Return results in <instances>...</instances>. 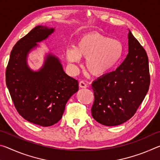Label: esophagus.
Here are the masks:
<instances>
[{
  "instance_id": "obj_1",
  "label": "esophagus",
  "mask_w": 160,
  "mask_h": 160,
  "mask_svg": "<svg viewBox=\"0 0 160 160\" xmlns=\"http://www.w3.org/2000/svg\"><path fill=\"white\" fill-rule=\"evenodd\" d=\"M79 86L81 88H86L87 87H88L87 84L84 82V81H80V82H79Z\"/></svg>"
}]
</instances>
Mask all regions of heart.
Returning <instances> with one entry per match:
<instances>
[{"label": "heart", "mask_w": 160, "mask_h": 160, "mask_svg": "<svg viewBox=\"0 0 160 160\" xmlns=\"http://www.w3.org/2000/svg\"><path fill=\"white\" fill-rule=\"evenodd\" d=\"M122 42L116 39L93 32L82 35L76 47L68 48L66 56L70 64L86 58L85 67L89 73L102 76L114 68L123 53Z\"/></svg>", "instance_id": "1"}]
</instances>
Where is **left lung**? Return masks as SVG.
Masks as SVG:
<instances>
[{
	"mask_svg": "<svg viewBox=\"0 0 160 160\" xmlns=\"http://www.w3.org/2000/svg\"><path fill=\"white\" fill-rule=\"evenodd\" d=\"M128 38V53L123 63L92 84L94 95L92 116L107 126H118L129 120L150 87L147 53L131 31Z\"/></svg>",
	"mask_w": 160,
	"mask_h": 160,
	"instance_id": "obj_1",
	"label": "left lung"
}]
</instances>
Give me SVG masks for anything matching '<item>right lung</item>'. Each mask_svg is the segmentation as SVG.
<instances>
[{
    "instance_id": "obj_1",
    "label": "right lung",
    "mask_w": 160,
    "mask_h": 160,
    "mask_svg": "<svg viewBox=\"0 0 160 160\" xmlns=\"http://www.w3.org/2000/svg\"><path fill=\"white\" fill-rule=\"evenodd\" d=\"M54 30L38 25L19 40L10 53L5 72L6 85L19 114L44 127L61 120L68 100L79 88L78 80L64 72L55 55L47 54L37 71L28 66L29 53Z\"/></svg>"
}]
</instances>
